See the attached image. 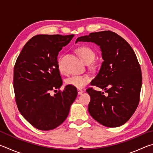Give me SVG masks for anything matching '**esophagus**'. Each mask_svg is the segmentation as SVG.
Listing matches in <instances>:
<instances>
[{
    "instance_id": "esophagus-1",
    "label": "esophagus",
    "mask_w": 153,
    "mask_h": 153,
    "mask_svg": "<svg viewBox=\"0 0 153 153\" xmlns=\"http://www.w3.org/2000/svg\"><path fill=\"white\" fill-rule=\"evenodd\" d=\"M83 92H84V91H83L82 90H81V89H77V93H78L79 95V94H82Z\"/></svg>"
}]
</instances>
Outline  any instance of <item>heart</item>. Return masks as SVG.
Returning <instances> with one entry per match:
<instances>
[{
    "instance_id": "obj_1",
    "label": "heart",
    "mask_w": 153,
    "mask_h": 153,
    "mask_svg": "<svg viewBox=\"0 0 153 153\" xmlns=\"http://www.w3.org/2000/svg\"><path fill=\"white\" fill-rule=\"evenodd\" d=\"M79 55L82 58L86 63H91L93 61L96 54L95 52L92 50L91 48L88 47L87 46H82L81 47L78 48L77 49ZM57 67L59 70L61 72L64 71L63 62H62V56H59L57 59ZM90 77L86 75H74L71 77H68L66 79V84L69 86L76 87L77 88H82L84 87L86 85L90 82Z\"/></svg>"
}]
</instances>
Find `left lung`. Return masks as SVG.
Here are the masks:
<instances>
[{"label": "left lung", "instance_id": "left-lung-1", "mask_svg": "<svg viewBox=\"0 0 153 153\" xmlns=\"http://www.w3.org/2000/svg\"><path fill=\"white\" fill-rule=\"evenodd\" d=\"M100 46L102 63L99 72L90 83L107 94L90 88L88 112L102 126L116 128L126 123L138 107L142 87V73L130 45L111 31L90 33L77 38Z\"/></svg>", "mask_w": 153, "mask_h": 153}]
</instances>
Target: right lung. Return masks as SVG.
Instances as JSON below:
<instances>
[{
	"label": "right lung",
	"mask_w": 153,
	"mask_h": 153,
	"mask_svg": "<svg viewBox=\"0 0 153 153\" xmlns=\"http://www.w3.org/2000/svg\"><path fill=\"white\" fill-rule=\"evenodd\" d=\"M74 35H36L25 44L14 67L13 88L20 113L34 128L51 130L60 126L69 115L76 98V87L63 84L57 56ZM57 92V91H56Z\"/></svg>",
	"instance_id": "right-lung-1"
}]
</instances>
